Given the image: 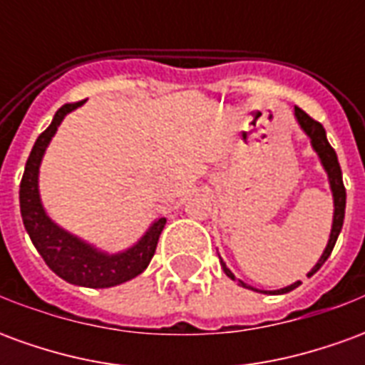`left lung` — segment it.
<instances>
[{"mask_svg": "<svg viewBox=\"0 0 365 365\" xmlns=\"http://www.w3.org/2000/svg\"><path fill=\"white\" fill-rule=\"evenodd\" d=\"M295 117H297L299 125L301 128L305 130V135L311 138V144H313L314 152L319 154V158H321V164L324 168V172L329 175V183H330V190H332V197H334V219H332V229H330V238H329V245L324 248V252H322L321 260L314 264V268L309 272V277L313 274H317L321 266L327 262V258L332 252V248L336 245V238L340 235V230H342V225H344V209H346V190H344V183H342V170H340V164H338V156L334 148L330 146L329 140H327V133H324V127H322L319 120H314L313 117H309L303 109H299L295 107ZM222 269H225V274L229 275L230 279H237L235 274L230 272L227 266H225V262H221ZM242 287L246 289H254L250 285H246L245 282H238ZM301 282H295L287 285V287H283V289L277 291H269V293H289L295 287H299ZM258 291V289H254ZM260 293H268V291H260Z\"/></svg>", "mask_w": 365, "mask_h": 365, "instance_id": "8db88e82", "label": "left lung"}]
</instances>
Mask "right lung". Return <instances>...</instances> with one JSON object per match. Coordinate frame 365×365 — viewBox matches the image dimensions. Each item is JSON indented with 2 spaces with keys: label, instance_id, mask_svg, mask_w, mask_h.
I'll use <instances>...</instances> for the list:
<instances>
[{
  "label": "right lung",
  "instance_id": "1",
  "mask_svg": "<svg viewBox=\"0 0 365 365\" xmlns=\"http://www.w3.org/2000/svg\"><path fill=\"white\" fill-rule=\"evenodd\" d=\"M82 103L83 101L62 105L48 128L38 135L25 164V172H23V180L19 185V203L25 230L29 232L38 254L43 256V260L46 262V266L64 282L101 289V287H113V285L128 282L148 268L152 256L156 252L160 232L166 225V219L160 217L158 221L152 222L146 235L125 252L107 254L83 242L74 235H70L68 230L60 229L58 225L52 222L48 215L44 213L41 195H38L41 160L62 119Z\"/></svg>",
  "mask_w": 365,
  "mask_h": 365
}]
</instances>
